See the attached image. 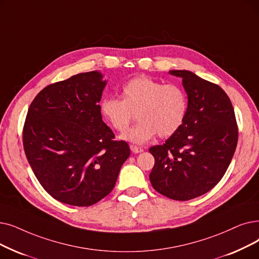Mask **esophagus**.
Listing matches in <instances>:
<instances>
[{
    "label": "esophagus",
    "instance_id": "1",
    "mask_svg": "<svg viewBox=\"0 0 259 259\" xmlns=\"http://www.w3.org/2000/svg\"><path fill=\"white\" fill-rule=\"evenodd\" d=\"M130 149H131V151L133 153H141V152H143V148L138 147V146H134V145L130 146Z\"/></svg>",
    "mask_w": 259,
    "mask_h": 259
}]
</instances>
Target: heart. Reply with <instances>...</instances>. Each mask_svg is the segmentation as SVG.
<instances>
[{
    "label": "heart",
    "mask_w": 259,
    "mask_h": 259,
    "mask_svg": "<svg viewBox=\"0 0 259 259\" xmlns=\"http://www.w3.org/2000/svg\"><path fill=\"white\" fill-rule=\"evenodd\" d=\"M187 96L176 83L163 84L147 76L134 77L123 84L121 98L106 97L100 112L109 125L118 132L125 131L137 114L139 122L120 136V139L143 145L156 134L168 138L175 134L187 114Z\"/></svg>",
    "instance_id": "heart-1"
}]
</instances>
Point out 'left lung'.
Listing matches in <instances>:
<instances>
[{"label": "left lung", "instance_id": "8db88e82", "mask_svg": "<svg viewBox=\"0 0 259 259\" xmlns=\"http://www.w3.org/2000/svg\"><path fill=\"white\" fill-rule=\"evenodd\" d=\"M182 78L188 107L183 125L163 145L149 152V175L157 193L178 201L206 194L226 174L238 141L231 100L223 90L193 72L169 71Z\"/></svg>", "mask_w": 259, "mask_h": 259}]
</instances>
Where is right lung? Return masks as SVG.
<instances>
[{"label": "right lung", "instance_id": "1", "mask_svg": "<svg viewBox=\"0 0 259 259\" xmlns=\"http://www.w3.org/2000/svg\"><path fill=\"white\" fill-rule=\"evenodd\" d=\"M103 77L92 71L50 84L27 112V161L42 187L65 204L90 206L109 195L130 155L128 144L114 141L103 120Z\"/></svg>", "mask_w": 259, "mask_h": 259}]
</instances>
